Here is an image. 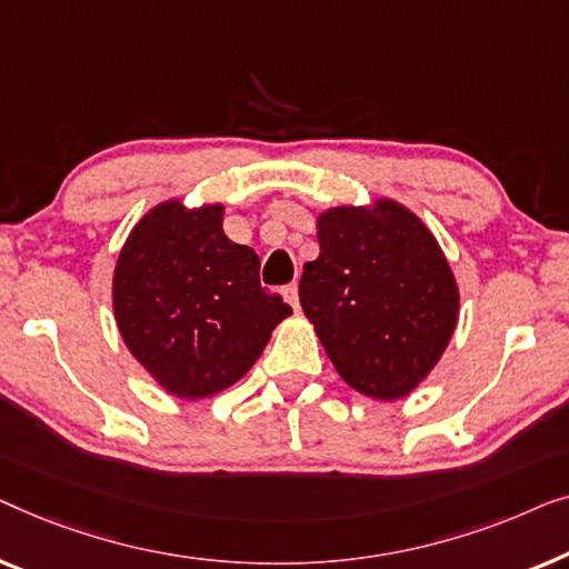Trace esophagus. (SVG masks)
<instances>
[{
    "label": "esophagus",
    "mask_w": 569,
    "mask_h": 569,
    "mask_svg": "<svg viewBox=\"0 0 569 569\" xmlns=\"http://www.w3.org/2000/svg\"><path fill=\"white\" fill-rule=\"evenodd\" d=\"M283 296H286V301L291 303V307L299 311V283H288V286H283Z\"/></svg>",
    "instance_id": "esophagus-1"
}]
</instances>
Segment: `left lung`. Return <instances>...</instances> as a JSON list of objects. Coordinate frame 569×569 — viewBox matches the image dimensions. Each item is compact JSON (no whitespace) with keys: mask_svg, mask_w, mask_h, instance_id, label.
<instances>
[{"mask_svg":"<svg viewBox=\"0 0 569 569\" xmlns=\"http://www.w3.org/2000/svg\"><path fill=\"white\" fill-rule=\"evenodd\" d=\"M317 239L299 299L327 356L366 397L410 395L459 319V288L436 237L405 206L376 201L373 211H325Z\"/></svg>","mask_w":569,"mask_h":569,"instance_id":"obj_1","label":"left lung"}]
</instances>
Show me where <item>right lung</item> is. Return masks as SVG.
<instances>
[{"mask_svg": "<svg viewBox=\"0 0 569 569\" xmlns=\"http://www.w3.org/2000/svg\"><path fill=\"white\" fill-rule=\"evenodd\" d=\"M223 206L151 208L126 239L113 276L126 346L174 397L231 387L291 307L260 286V258L221 229Z\"/></svg>", "mask_w": 569, "mask_h": 569, "instance_id": "obj_1", "label": "right lung"}]
</instances>
